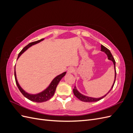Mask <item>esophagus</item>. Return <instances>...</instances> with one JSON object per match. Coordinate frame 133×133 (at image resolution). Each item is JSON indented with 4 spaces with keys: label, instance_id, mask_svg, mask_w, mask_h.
Here are the masks:
<instances>
[{
    "label": "esophagus",
    "instance_id": "obj_1",
    "mask_svg": "<svg viewBox=\"0 0 133 133\" xmlns=\"http://www.w3.org/2000/svg\"><path fill=\"white\" fill-rule=\"evenodd\" d=\"M74 71V69L73 68H69V69H68V71H67L68 74H72Z\"/></svg>",
    "mask_w": 133,
    "mask_h": 133
}]
</instances>
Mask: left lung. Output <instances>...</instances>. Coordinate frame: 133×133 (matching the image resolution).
<instances>
[{"label":"left lung","mask_w":133,"mask_h":133,"mask_svg":"<svg viewBox=\"0 0 133 133\" xmlns=\"http://www.w3.org/2000/svg\"><path fill=\"white\" fill-rule=\"evenodd\" d=\"M101 51L104 52V53H105L107 55L108 59L111 60V61H112V63H113L114 67V71H115V77H114V80L113 84H112V86L110 88V89L109 90V91L105 95H104V96H102V97L98 98L90 97V96H86V95H84L82 94V93H80V92L78 91V90L77 89V88H76V86H75L74 89H73L74 94L76 98L79 99L80 100H81V101H82V102H98V101H99V100H101L102 99H103V98L105 97V96L109 93V92L112 90V88H113V87H114V85L115 82L116 74V69H115V60L114 59V57H112V55L111 53V52L110 51V50H109L108 49H107L106 47L103 46V45H101Z\"/></svg>","instance_id":"1"}]
</instances>
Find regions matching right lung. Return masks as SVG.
<instances>
[{"label":"right lung","mask_w":133,"mask_h":133,"mask_svg":"<svg viewBox=\"0 0 133 133\" xmlns=\"http://www.w3.org/2000/svg\"><path fill=\"white\" fill-rule=\"evenodd\" d=\"M44 40V38L42 39L41 40H39V41H38L29 43L28 45H27L22 50V51L20 52L19 54H18L17 60L19 59V58L20 57H21L22 54L24 53V52L28 49V48H29L31 46L35 45V44H37L40 42L43 41ZM66 73V72L65 71V72H64V73L57 75L56 77H55L53 80H52V81L51 82L49 85H48V87L46 88V89H45L42 91L38 92V93H37V94H30V93H29V92H26V91H25L21 87V86L20 85V84H19L17 78V75H16V71H15V66L14 68V76H15V82H16V84H17V85L18 88H19V90L21 91L22 94L24 96L25 98L31 100V101H32V102H37V103H42V102H46V101H47V100H49L52 97V96L54 95L58 84H59L60 80H61V79L64 77V76L65 75Z\"/></svg>","instance_id":"right-lung-1"}]
</instances>
